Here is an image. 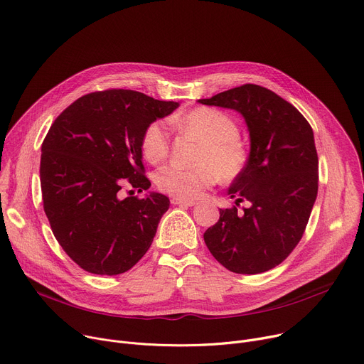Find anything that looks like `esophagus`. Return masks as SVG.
<instances>
[{
  "label": "esophagus",
  "instance_id": "obj_1",
  "mask_svg": "<svg viewBox=\"0 0 364 364\" xmlns=\"http://www.w3.org/2000/svg\"><path fill=\"white\" fill-rule=\"evenodd\" d=\"M172 204L173 205H185V207H193L196 203L193 199H183V198H172Z\"/></svg>",
  "mask_w": 364,
  "mask_h": 364
}]
</instances>
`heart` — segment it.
<instances>
[{
	"instance_id": "heart-1",
	"label": "heart",
	"mask_w": 364,
	"mask_h": 364,
	"mask_svg": "<svg viewBox=\"0 0 364 364\" xmlns=\"http://www.w3.org/2000/svg\"><path fill=\"white\" fill-rule=\"evenodd\" d=\"M185 136L200 141L196 168L166 166L156 175L160 191L176 198L193 199L214 186L220 179L232 182L249 164V149L238 136V124L225 112L211 107H196L173 119ZM141 153L151 165L164 164L171 149V134L161 121H151L141 133Z\"/></svg>"
}]
</instances>
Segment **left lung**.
I'll list each match as a JSON object with an SVG mask.
<instances>
[{"label":"left lung","mask_w":364,"mask_h":364,"mask_svg":"<svg viewBox=\"0 0 364 364\" xmlns=\"http://www.w3.org/2000/svg\"><path fill=\"white\" fill-rule=\"evenodd\" d=\"M199 102L243 114L252 140L247 168L228 189L235 205L220 210L205 245L230 272L263 273L284 262L305 232L318 192L312 129L291 102L255 84ZM240 202L250 207L238 212Z\"/></svg>","instance_id":"obj_1"}]
</instances>
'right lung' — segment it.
<instances>
[{
	"label": "right lung",
	"mask_w": 364,
	"mask_h": 364,
	"mask_svg": "<svg viewBox=\"0 0 364 364\" xmlns=\"http://www.w3.org/2000/svg\"><path fill=\"white\" fill-rule=\"evenodd\" d=\"M179 107L137 91L105 90L73 101L53 121L40 160L43 208L65 253L94 274L130 270L149 250L169 210L150 188L140 139L147 124ZM131 195L120 198V191Z\"/></svg>",
	"instance_id": "right-lung-1"
}]
</instances>
